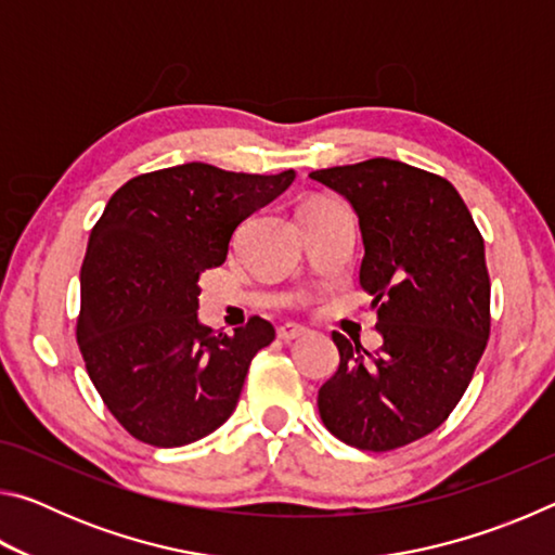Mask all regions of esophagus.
I'll use <instances>...</instances> for the list:
<instances>
[{
	"instance_id": "1",
	"label": "esophagus",
	"mask_w": 555,
	"mask_h": 555,
	"mask_svg": "<svg viewBox=\"0 0 555 555\" xmlns=\"http://www.w3.org/2000/svg\"><path fill=\"white\" fill-rule=\"evenodd\" d=\"M304 335H306V327L294 325V323H286V325L276 327V337H279V340H284V343L298 340V337H304Z\"/></svg>"
}]
</instances>
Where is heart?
Masks as SVG:
<instances>
[{"mask_svg": "<svg viewBox=\"0 0 555 555\" xmlns=\"http://www.w3.org/2000/svg\"><path fill=\"white\" fill-rule=\"evenodd\" d=\"M313 203H323V201H313Z\"/></svg>", "mask_w": 555, "mask_h": 555, "instance_id": "heart-1", "label": "heart"}]
</instances>
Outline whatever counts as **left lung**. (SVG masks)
Listing matches in <instances>:
<instances>
[{
    "label": "left lung",
    "mask_w": 555,
    "mask_h": 555,
    "mask_svg": "<svg viewBox=\"0 0 555 555\" xmlns=\"http://www.w3.org/2000/svg\"><path fill=\"white\" fill-rule=\"evenodd\" d=\"M360 218V284L374 296L384 343L367 352L333 333L337 372L318 391L325 428L360 450H393L443 424L490 337L485 240L453 183L424 168L370 158L321 168Z\"/></svg>",
    "instance_id": "left-lung-1"
}]
</instances>
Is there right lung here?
<instances>
[{"instance_id":"obj_1","label":"right lung","mask_w":555,"mask_h":555,"mask_svg":"<svg viewBox=\"0 0 555 555\" xmlns=\"http://www.w3.org/2000/svg\"><path fill=\"white\" fill-rule=\"evenodd\" d=\"M183 164L131 178L90 232L80 269L78 347L112 416L156 448L201 440L232 416L274 325L234 335L198 321V279L228 257L237 224L294 183Z\"/></svg>"}]
</instances>
